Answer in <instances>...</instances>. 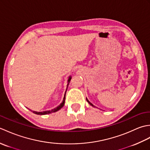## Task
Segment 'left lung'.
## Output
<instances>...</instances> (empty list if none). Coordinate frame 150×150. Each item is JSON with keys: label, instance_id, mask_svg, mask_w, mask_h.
Returning a JSON list of instances; mask_svg holds the SVG:
<instances>
[{"label": "left lung", "instance_id": "1", "mask_svg": "<svg viewBox=\"0 0 150 150\" xmlns=\"http://www.w3.org/2000/svg\"><path fill=\"white\" fill-rule=\"evenodd\" d=\"M86 100H87V102H88V103L89 104H90L91 105V106H93V107H95V106H93V104H91V103H90V101H89V100H88V98H86Z\"/></svg>", "mask_w": 150, "mask_h": 150}]
</instances>
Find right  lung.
Returning <instances> with one entry per match:
<instances>
[{
  "instance_id": "right-lung-1",
  "label": "right lung",
  "mask_w": 150,
  "mask_h": 150,
  "mask_svg": "<svg viewBox=\"0 0 150 150\" xmlns=\"http://www.w3.org/2000/svg\"><path fill=\"white\" fill-rule=\"evenodd\" d=\"M71 77H69L68 80V84H67V88L68 87V85L70 81H71ZM67 88H66V91H67ZM66 91L65 92V94H64V97L63 98V100H62V103L60 104L59 106H57V108H54V109L52 110H49V111H41V112H38V111H31L32 112L35 114H37V115H46V114H50V113H54V112H56L58 110H59L60 109H61V108L64 106V103H65V98H66Z\"/></svg>"
}]
</instances>
